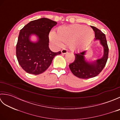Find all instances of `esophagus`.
Here are the masks:
<instances>
[{
	"mask_svg": "<svg viewBox=\"0 0 120 120\" xmlns=\"http://www.w3.org/2000/svg\"><path fill=\"white\" fill-rule=\"evenodd\" d=\"M68 52V50L66 49H63L62 50H61V53L62 54H65Z\"/></svg>",
	"mask_w": 120,
	"mask_h": 120,
	"instance_id": "34e87169",
	"label": "esophagus"
}]
</instances>
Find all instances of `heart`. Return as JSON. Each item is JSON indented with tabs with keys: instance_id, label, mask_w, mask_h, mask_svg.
<instances>
[{
	"instance_id": "heart-1",
	"label": "heart",
	"mask_w": 120,
	"mask_h": 120,
	"mask_svg": "<svg viewBox=\"0 0 120 120\" xmlns=\"http://www.w3.org/2000/svg\"><path fill=\"white\" fill-rule=\"evenodd\" d=\"M94 32L91 29L82 25L74 24L67 27H61L56 33L51 32L49 39L56 47L62 46L63 42H68L72 51L83 49L93 39Z\"/></svg>"
}]
</instances>
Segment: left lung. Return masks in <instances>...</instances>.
Wrapping results in <instances>:
<instances>
[{"label": "left lung", "instance_id": "left-lung-1", "mask_svg": "<svg viewBox=\"0 0 120 120\" xmlns=\"http://www.w3.org/2000/svg\"><path fill=\"white\" fill-rule=\"evenodd\" d=\"M91 27L95 32V41H99L103 47L104 55L101 58L89 62L85 57L86 50L75 53V59L69 65V68L73 74L79 78L88 79L98 75L105 67L108 57L109 48L105 34L97 28Z\"/></svg>", "mask_w": 120, "mask_h": 120}]
</instances>
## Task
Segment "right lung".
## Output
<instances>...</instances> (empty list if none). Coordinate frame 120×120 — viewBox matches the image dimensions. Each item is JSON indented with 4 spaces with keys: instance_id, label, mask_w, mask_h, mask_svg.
Returning <instances> with one entry per match:
<instances>
[{
    "instance_id": "add662e5",
    "label": "right lung",
    "mask_w": 120,
    "mask_h": 120,
    "mask_svg": "<svg viewBox=\"0 0 120 120\" xmlns=\"http://www.w3.org/2000/svg\"><path fill=\"white\" fill-rule=\"evenodd\" d=\"M57 22L47 18L34 20L20 30L16 47L18 62L25 71L39 75L46 70L53 58L61 52H54L49 48V35L52 28ZM31 35L38 38L36 42L31 41Z\"/></svg>"
}]
</instances>
